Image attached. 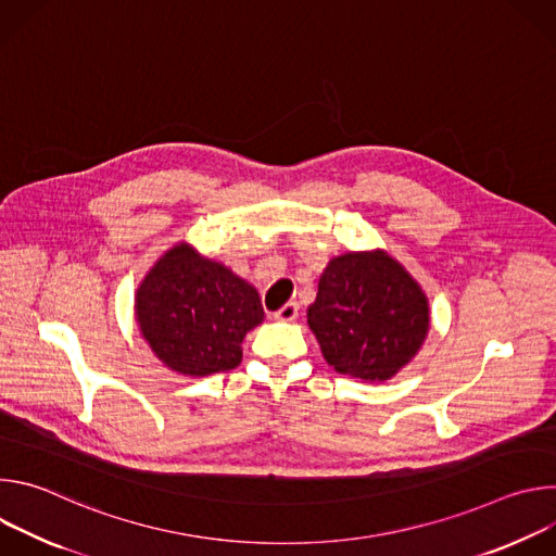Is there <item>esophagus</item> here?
<instances>
[{
    "mask_svg": "<svg viewBox=\"0 0 556 556\" xmlns=\"http://www.w3.org/2000/svg\"><path fill=\"white\" fill-rule=\"evenodd\" d=\"M296 316H299V305H296L294 301L281 305V307L275 312V319H277V321H294Z\"/></svg>",
    "mask_w": 556,
    "mask_h": 556,
    "instance_id": "obj_1",
    "label": "esophagus"
}]
</instances>
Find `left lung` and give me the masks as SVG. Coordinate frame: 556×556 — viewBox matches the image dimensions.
Returning <instances> with one entry per match:
<instances>
[{"label": "left lung", "instance_id": "1", "mask_svg": "<svg viewBox=\"0 0 556 556\" xmlns=\"http://www.w3.org/2000/svg\"><path fill=\"white\" fill-rule=\"evenodd\" d=\"M307 326L324 358L363 382L399 374L429 332V301L420 283L384 251L334 257L307 307Z\"/></svg>", "mask_w": 556, "mask_h": 556}]
</instances>
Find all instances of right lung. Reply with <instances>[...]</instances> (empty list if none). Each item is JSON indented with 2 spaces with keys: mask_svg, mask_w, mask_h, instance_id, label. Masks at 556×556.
<instances>
[{
  "mask_svg": "<svg viewBox=\"0 0 556 556\" xmlns=\"http://www.w3.org/2000/svg\"><path fill=\"white\" fill-rule=\"evenodd\" d=\"M134 307L151 352L182 376L237 367L247 332L264 321L257 290L185 242L144 275Z\"/></svg>",
  "mask_w": 556,
  "mask_h": 556,
  "instance_id": "1",
  "label": "right lung"
}]
</instances>
